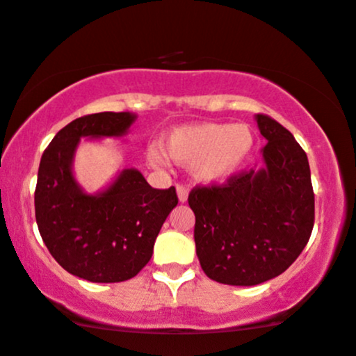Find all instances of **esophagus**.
Returning <instances> with one entry per match:
<instances>
[{"instance_id":"34e87169","label":"esophagus","mask_w":356,"mask_h":356,"mask_svg":"<svg viewBox=\"0 0 356 356\" xmlns=\"http://www.w3.org/2000/svg\"><path fill=\"white\" fill-rule=\"evenodd\" d=\"M175 191H177V197H179V202H187V197H189V191H187V187L184 186H177L175 187Z\"/></svg>"}]
</instances>
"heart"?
I'll return each instance as SVG.
<instances>
[{"instance_id": "b5f03b06", "label": "heart", "mask_w": 356, "mask_h": 356, "mask_svg": "<svg viewBox=\"0 0 356 356\" xmlns=\"http://www.w3.org/2000/svg\"><path fill=\"white\" fill-rule=\"evenodd\" d=\"M162 150L179 165H191L197 182L220 184L235 175L250 159L255 137L247 124L195 122L174 127L162 137ZM161 149H149V162L165 169Z\"/></svg>"}]
</instances>
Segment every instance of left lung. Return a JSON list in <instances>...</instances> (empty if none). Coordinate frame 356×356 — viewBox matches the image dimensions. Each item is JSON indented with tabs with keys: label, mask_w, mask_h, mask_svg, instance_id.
I'll return each instance as SVG.
<instances>
[{
	"label": "left lung",
	"mask_w": 356,
	"mask_h": 356,
	"mask_svg": "<svg viewBox=\"0 0 356 356\" xmlns=\"http://www.w3.org/2000/svg\"><path fill=\"white\" fill-rule=\"evenodd\" d=\"M255 121L267 140L264 167L189 194L200 267L225 285L252 286L280 275L302 254L314 229L305 151L268 115L257 114Z\"/></svg>",
	"instance_id": "obj_1"
}]
</instances>
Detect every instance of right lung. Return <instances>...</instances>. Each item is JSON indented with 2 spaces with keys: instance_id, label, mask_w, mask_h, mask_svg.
I'll return each instance as SVG.
<instances>
[{
  "instance_id": "add662e5",
  "label": "right lung",
  "mask_w": 356,
  "mask_h": 356,
  "mask_svg": "<svg viewBox=\"0 0 356 356\" xmlns=\"http://www.w3.org/2000/svg\"><path fill=\"white\" fill-rule=\"evenodd\" d=\"M132 113H97L63 127L42 152L34 211L42 242L64 270L96 284L136 277L177 205L174 187L152 189L137 169L119 170L106 189L89 194L72 172L81 139L124 137Z\"/></svg>"
}]
</instances>
